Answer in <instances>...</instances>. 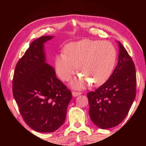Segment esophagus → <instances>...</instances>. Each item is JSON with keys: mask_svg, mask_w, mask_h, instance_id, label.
<instances>
[{"mask_svg": "<svg viewBox=\"0 0 146 146\" xmlns=\"http://www.w3.org/2000/svg\"><path fill=\"white\" fill-rule=\"evenodd\" d=\"M81 94H82L81 92H77V91H72V95L73 97H77V96L81 95Z\"/></svg>", "mask_w": 146, "mask_h": 146, "instance_id": "34e87169", "label": "esophagus"}]
</instances>
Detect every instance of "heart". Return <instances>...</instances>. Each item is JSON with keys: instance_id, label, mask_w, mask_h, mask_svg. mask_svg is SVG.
<instances>
[{"instance_id": "b5f03b06", "label": "heart", "mask_w": 146, "mask_h": 146, "mask_svg": "<svg viewBox=\"0 0 146 146\" xmlns=\"http://www.w3.org/2000/svg\"><path fill=\"white\" fill-rule=\"evenodd\" d=\"M64 51V54L56 56V71L63 80L68 81L78 68L82 75L71 83L76 88H82L90 82L95 86L104 83L112 73L117 57L114 46L107 40L85 39L71 42Z\"/></svg>"}]
</instances>
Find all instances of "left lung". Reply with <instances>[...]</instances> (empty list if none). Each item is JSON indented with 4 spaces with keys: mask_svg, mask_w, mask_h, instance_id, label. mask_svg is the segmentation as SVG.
<instances>
[{
    "mask_svg": "<svg viewBox=\"0 0 146 146\" xmlns=\"http://www.w3.org/2000/svg\"><path fill=\"white\" fill-rule=\"evenodd\" d=\"M118 64L108 80L95 91L88 93L91 120L101 129L115 127L129 113L136 96L135 64L118 42Z\"/></svg>",
    "mask_w": 146,
    "mask_h": 146,
    "instance_id": "obj_1",
    "label": "left lung"
}]
</instances>
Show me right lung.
<instances>
[{
	"instance_id": "obj_1",
	"label": "right lung",
	"mask_w": 146,
	"mask_h": 146,
	"mask_svg": "<svg viewBox=\"0 0 146 146\" xmlns=\"http://www.w3.org/2000/svg\"><path fill=\"white\" fill-rule=\"evenodd\" d=\"M53 37L42 36L31 42L17 62L13 78V95L24 122L41 133L54 132L63 124L72 98L46 63L44 44Z\"/></svg>"
}]
</instances>
